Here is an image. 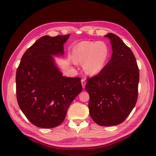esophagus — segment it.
Returning a JSON list of instances; mask_svg holds the SVG:
<instances>
[{
  "label": "esophagus",
  "instance_id": "1",
  "mask_svg": "<svg viewBox=\"0 0 156 156\" xmlns=\"http://www.w3.org/2000/svg\"><path fill=\"white\" fill-rule=\"evenodd\" d=\"M81 84H82L83 87L84 88V87H85V86H86V80H85L84 79H82V80H81Z\"/></svg>",
  "mask_w": 156,
  "mask_h": 156
}]
</instances>
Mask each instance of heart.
I'll use <instances>...</instances> for the list:
<instances>
[{"instance_id":"b5f03b06","label":"heart","mask_w":156,"mask_h":156,"mask_svg":"<svg viewBox=\"0 0 156 156\" xmlns=\"http://www.w3.org/2000/svg\"><path fill=\"white\" fill-rule=\"evenodd\" d=\"M110 56V49L104 42L82 41L73 48V60L83 63V69L90 76L97 75L105 68Z\"/></svg>"}]
</instances>
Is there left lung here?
I'll list each match as a JSON object with an SVG mask.
<instances>
[{
    "instance_id": "8db88e82",
    "label": "left lung",
    "mask_w": 156,
    "mask_h": 156,
    "mask_svg": "<svg viewBox=\"0 0 156 156\" xmlns=\"http://www.w3.org/2000/svg\"><path fill=\"white\" fill-rule=\"evenodd\" d=\"M110 39L112 55L98 75L88 79L89 110L98 125L111 126L122 122L135 107L138 98L139 70L131 50L112 33Z\"/></svg>"
}]
</instances>
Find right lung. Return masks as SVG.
<instances>
[{"label":"right lung","mask_w":156,"mask_h":156,"mask_svg":"<svg viewBox=\"0 0 156 156\" xmlns=\"http://www.w3.org/2000/svg\"><path fill=\"white\" fill-rule=\"evenodd\" d=\"M69 37H42L26 51L17 69L19 107L39 128L61 124L70 105L82 91L80 78L63 76L53 57L63 55V45Z\"/></svg>","instance_id":"1"}]
</instances>
